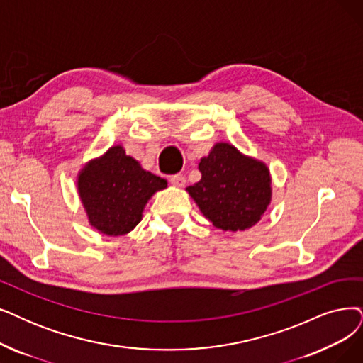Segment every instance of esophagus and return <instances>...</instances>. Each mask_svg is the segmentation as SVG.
Returning <instances> with one entry per match:
<instances>
[{
	"mask_svg": "<svg viewBox=\"0 0 363 363\" xmlns=\"http://www.w3.org/2000/svg\"><path fill=\"white\" fill-rule=\"evenodd\" d=\"M169 182H171V184H172V186H176V187H183V186H184V183H186V179H184L183 174H174V176H171V177H169Z\"/></svg>",
	"mask_w": 363,
	"mask_h": 363,
	"instance_id": "esophagus-1",
	"label": "esophagus"
}]
</instances>
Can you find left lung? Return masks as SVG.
<instances>
[{
	"label": "left lung",
	"mask_w": 363,
	"mask_h": 363,
	"mask_svg": "<svg viewBox=\"0 0 363 363\" xmlns=\"http://www.w3.org/2000/svg\"><path fill=\"white\" fill-rule=\"evenodd\" d=\"M201 180L186 187L201 213L222 230H245L267 211L272 187L268 167L229 143H216L198 164Z\"/></svg>",
	"instance_id": "left-lung-1"
}]
</instances>
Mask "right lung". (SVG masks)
I'll return each instance as SVG.
<instances>
[{
  "mask_svg": "<svg viewBox=\"0 0 363 363\" xmlns=\"http://www.w3.org/2000/svg\"><path fill=\"white\" fill-rule=\"evenodd\" d=\"M167 184L126 155L121 144L92 159L77 176V192L91 226L108 237L131 232L149 199Z\"/></svg>",
  "mask_w": 363,
  "mask_h": 363,
  "instance_id": "right-lung-1",
  "label": "right lung"
}]
</instances>
